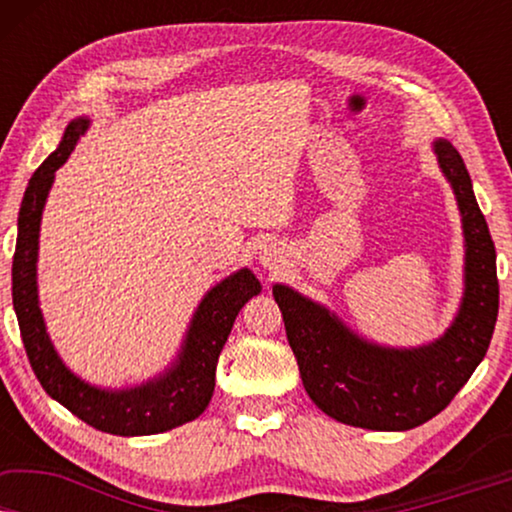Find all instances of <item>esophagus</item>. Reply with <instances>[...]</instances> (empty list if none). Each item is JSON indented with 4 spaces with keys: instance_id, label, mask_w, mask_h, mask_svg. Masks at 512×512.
I'll list each match as a JSON object with an SVG mask.
<instances>
[{
    "instance_id": "1",
    "label": "esophagus",
    "mask_w": 512,
    "mask_h": 512,
    "mask_svg": "<svg viewBox=\"0 0 512 512\" xmlns=\"http://www.w3.org/2000/svg\"><path fill=\"white\" fill-rule=\"evenodd\" d=\"M258 263H261L263 268H268V270L282 268V265L286 263V251H284L282 244H277V242L263 244L261 251H258Z\"/></svg>"
}]
</instances>
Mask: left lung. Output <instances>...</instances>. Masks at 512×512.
<instances>
[{
  "label": "left lung",
  "instance_id": "1",
  "mask_svg": "<svg viewBox=\"0 0 512 512\" xmlns=\"http://www.w3.org/2000/svg\"><path fill=\"white\" fill-rule=\"evenodd\" d=\"M464 228V296L447 331L429 345L387 347L354 333L326 305L272 286L307 396L328 417L373 431H408L445 410L485 359L499 314L496 251L459 151L436 139Z\"/></svg>",
  "mask_w": 512,
  "mask_h": 512
}]
</instances>
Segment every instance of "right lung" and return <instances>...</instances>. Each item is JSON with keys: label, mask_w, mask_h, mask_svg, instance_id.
Here are the masks:
<instances>
[{"label": "right lung", "mask_w": 512, "mask_h": 512, "mask_svg": "<svg viewBox=\"0 0 512 512\" xmlns=\"http://www.w3.org/2000/svg\"><path fill=\"white\" fill-rule=\"evenodd\" d=\"M90 118L79 116L65 128L58 149L48 156L27 184L18 214V240L13 254V310L30 366L46 394L97 431L114 436H153L193 422L212 401L216 363L230 328L244 303L261 293L254 272L242 268L212 286L195 307L177 359L163 373L135 387L104 389L81 380L65 366L46 331L39 307L37 261L39 230L55 170L67 163Z\"/></svg>", "instance_id": "add662e5"}]
</instances>
